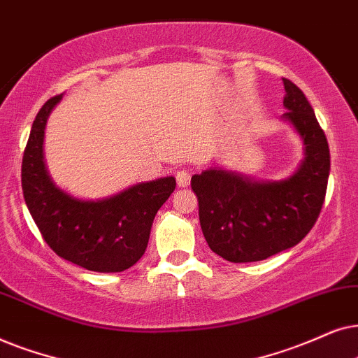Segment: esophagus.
Wrapping results in <instances>:
<instances>
[{
	"instance_id": "1",
	"label": "esophagus",
	"mask_w": 358,
	"mask_h": 358,
	"mask_svg": "<svg viewBox=\"0 0 358 358\" xmlns=\"http://www.w3.org/2000/svg\"><path fill=\"white\" fill-rule=\"evenodd\" d=\"M175 178H176V183H178L180 188H187L189 182H192V175H189V171H187V170L176 171Z\"/></svg>"
}]
</instances>
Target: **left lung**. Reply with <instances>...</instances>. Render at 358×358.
Wrapping results in <instances>:
<instances>
[{
	"instance_id": "1",
	"label": "left lung",
	"mask_w": 358,
	"mask_h": 358,
	"mask_svg": "<svg viewBox=\"0 0 358 358\" xmlns=\"http://www.w3.org/2000/svg\"><path fill=\"white\" fill-rule=\"evenodd\" d=\"M282 119L303 144V160L282 180L211 166L192 176L199 224L209 249L234 264L259 262L301 242L321 213L331 155L316 114L296 85L283 78Z\"/></svg>"
}]
</instances>
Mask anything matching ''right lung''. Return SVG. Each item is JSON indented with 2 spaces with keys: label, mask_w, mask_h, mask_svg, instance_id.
I'll return each instance as SVG.
<instances>
[{
  "label": "right lung",
  "mask_w": 358,
  "mask_h": 358,
  "mask_svg": "<svg viewBox=\"0 0 358 358\" xmlns=\"http://www.w3.org/2000/svg\"><path fill=\"white\" fill-rule=\"evenodd\" d=\"M62 98L49 99L32 122L21 170L27 209L62 259L99 273L124 271L144 255L155 214L176 187L175 176L134 183L98 199L76 198L57 187L45 165L44 137Z\"/></svg>",
  "instance_id": "obj_1"
}]
</instances>
